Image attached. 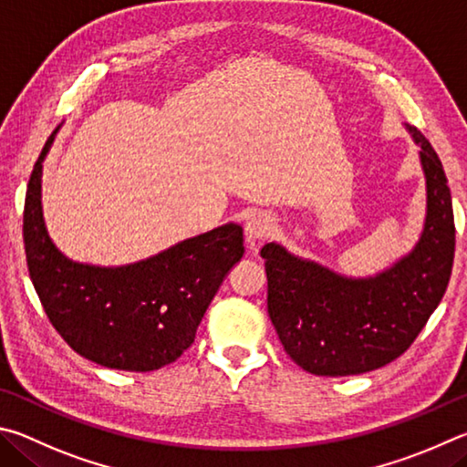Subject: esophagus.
I'll return each mask as SVG.
<instances>
[{
	"label": "esophagus",
	"mask_w": 467,
	"mask_h": 467,
	"mask_svg": "<svg viewBox=\"0 0 467 467\" xmlns=\"http://www.w3.org/2000/svg\"><path fill=\"white\" fill-rule=\"evenodd\" d=\"M273 217L266 215V213H254V215H250L246 225H244V229H246V242L248 244H256L260 240H265L271 235L273 232Z\"/></svg>",
	"instance_id": "obj_1"
}]
</instances>
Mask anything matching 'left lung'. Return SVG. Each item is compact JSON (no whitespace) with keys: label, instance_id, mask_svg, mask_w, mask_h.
I'll list each match as a JSON object with an SVG mask.
<instances>
[{"label":"left lung","instance_id":"obj_1","mask_svg":"<svg viewBox=\"0 0 467 467\" xmlns=\"http://www.w3.org/2000/svg\"><path fill=\"white\" fill-rule=\"evenodd\" d=\"M427 180V217L416 246L386 271L365 279L299 258L281 244L260 250L268 279V316L287 355L326 378L367 373L404 355L435 312L451 276L455 223L439 155L419 129Z\"/></svg>","mask_w":467,"mask_h":467}]
</instances>
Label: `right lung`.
I'll return each instance as SVG.
<instances>
[{
    "instance_id": "1",
    "label": "right lung",
    "mask_w": 467,
    "mask_h": 467,
    "mask_svg": "<svg viewBox=\"0 0 467 467\" xmlns=\"http://www.w3.org/2000/svg\"><path fill=\"white\" fill-rule=\"evenodd\" d=\"M30 174L24 202V248L30 279L63 340L109 369L155 371L192 345L221 283L244 256V232L225 223L160 254L125 266L73 263L48 238L40 204L43 161Z\"/></svg>"
}]
</instances>
